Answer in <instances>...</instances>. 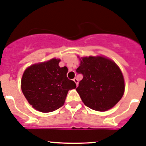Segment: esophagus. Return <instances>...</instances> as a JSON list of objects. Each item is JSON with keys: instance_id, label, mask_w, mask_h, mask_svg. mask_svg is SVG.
<instances>
[{"instance_id": "1", "label": "esophagus", "mask_w": 146, "mask_h": 146, "mask_svg": "<svg viewBox=\"0 0 146 146\" xmlns=\"http://www.w3.org/2000/svg\"><path fill=\"white\" fill-rule=\"evenodd\" d=\"M73 81L75 82L76 86H78V84H79V80H78V79H77V78H74V79H73Z\"/></svg>"}]
</instances>
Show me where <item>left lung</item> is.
Wrapping results in <instances>:
<instances>
[{"instance_id":"8db88e82","label":"left lung","mask_w":146,"mask_h":146,"mask_svg":"<svg viewBox=\"0 0 146 146\" xmlns=\"http://www.w3.org/2000/svg\"><path fill=\"white\" fill-rule=\"evenodd\" d=\"M76 72L83 76L76 92L85 106L92 110H110L122 98L124 77L112 60L103 56L81 58Z\"/></svg>"}]
</instances>
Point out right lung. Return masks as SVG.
<instances>
[{
	"mask_svg": "<svg viewBox=\"0 0 146 146\" xmlns=\"http://www.w3.org/2000/svg\"><path fill=\"white\" fill-rule=\"evenodd\" d=\"M60 59L35 64L25 70L21 81L24 95L35 110L53 112L64 105L70 90L76 88L67 77V67H60Z\"/></svg>",
	"mask_w": 146,
	"mask_h": 146,
	"instance_id": "add662e5",
	"label": "right lung"
}]
</instances>
